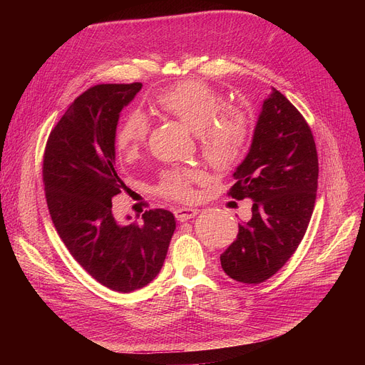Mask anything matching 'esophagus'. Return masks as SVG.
Segmentation results:
<instances>
[{
	"mask_svg": "<svg viewBox=\"0 0 365 365\" xmlns=\"http://www.w3.org/2000/svg\"><path fill=\"white\" fill-rule=\"evenodd\" d=\"M200 210L198 208H192V207H180V208H176L175 210V216L179 222H185V220H189L192 219L198 215Z\"/></svg>",
	"mask_w": 365,
	"mask_h": 365,
	"instance_id": "1",
	"label": "esophagus"
}]
</instances>
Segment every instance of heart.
I'll list each match as a JSON object with an SVG mask.
<instances>
[{"mask_svg":"<svg viewBox=\"0 0 365 365\" xmlns=\"http://www.w3.org/2000/svg\"><path fill=\"white\" fill-rule=\"evenodd\" d=\"M152 109L182 123L198 134L205 161L216 170H227L240 163L250 134L248 115L237 106H223L222 96L201 81H183L158 93ZM148 120L134 112L123 121L115 145L124 157H136L148 134ZM195 173H168L161 192L170 198L187 200L192 195L190 182Z\"/></svg>","mask_w":365,"mask_h":365,"instance_id":"b5f03b06","label":"heart"}]
</instances>
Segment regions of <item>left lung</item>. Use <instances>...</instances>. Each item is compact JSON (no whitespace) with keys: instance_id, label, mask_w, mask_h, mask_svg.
<instances>
[{"instance_id":"left-lung-1","label":"left lung","mask_w":365,"mask_h":365,"mask_svg":"<svg viewBox=\"0 0 365 365\" xmlns=\"http://www.w3.org/2000/svg\"><path fill=\"white\" fill-rule=\"evenodd\" d=\"M229 195L252 200V219L220 255L227 277L259 284L285 264L308 229L318 187L312 131L290 101L272 88L263 99L245 158Z\"/></svg>"}]
</instances>
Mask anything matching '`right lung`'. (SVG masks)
Masks as SVG:
<instances>
[{
    "label": "right lung",
    "mask_w": 365,
    "mask_h": 365,
    "mask_svg": "<svg viewBox=\"0 0 365 365\" xmlns=\"http://www.w3.org/2000/svg\"><path fill=\"white\" fill-rule=\"evenodd\" d=\"M140 90V83L102 84L83 93L50 133L43 167L57 234L96 281L120 293L160 274L176 229L168 210H149L142 222H120L112 212V198L125 189L115 171L117 125Z\"/></svg>",
    "instance_id": "1"
}]
</instances>
